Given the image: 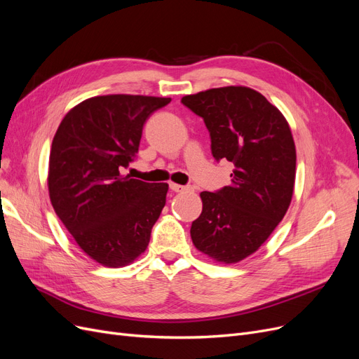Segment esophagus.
<instances>
[{
  "label": "esophagus",
  "instance_id": "obj_1",
  "mask_svg": "<svg viewBox=\"0 0 359 359\" xmlns=\"http://www.w3.org/2000/svg\"><path fill=\"white\" fill-rule=\"evenodd\" d=\"M170 189L173 192H183V191H188V186H182L177 183H170Z\"/></svg>",
  "mask_w": 359,
  "mask_h": 359
}]
</instances>
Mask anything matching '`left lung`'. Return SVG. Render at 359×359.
Listing matches in <instances>:
<instances>
[{
  "label": "left lung",
  "instance_id": "left-lung-1",
  "mask_svg": "<svg viewBox=\"0 0 359 359\" xmlns=\"http://www.w3.org/2000/svg\"><path fill=\"white\" fill-rule=\"evenodd\" d=\"M182 102L204 118L212 157L235 165L229 186L201 192L202 212L192 222V242L215 262L236 264L258 251L290 205L296 149L289 123L246 86L202 90Z\"/></svg>",
  "mask_w": 359,
  "mask_h": 359
}]
</instances>
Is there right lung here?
<instances>
[{
    "label": "right lung",
    "mask_w": 359,
    "mask_h": 359,
    "mask_svg": "<svg viewBox=\"0 0 359 359\" xmlns=\"http://www.w3.org/2000/svg\"><path fill=\"white\" fill-rule=\"evenodd\" d=\"M171 98L92 97L73 107L54 135L48 192L55 214L82 251L118 269L141 257L165 205L167 183L121 175L133 160L144 123Z\"/></svg>",
    "instance_id": "add662e5"
}]
</instances>
